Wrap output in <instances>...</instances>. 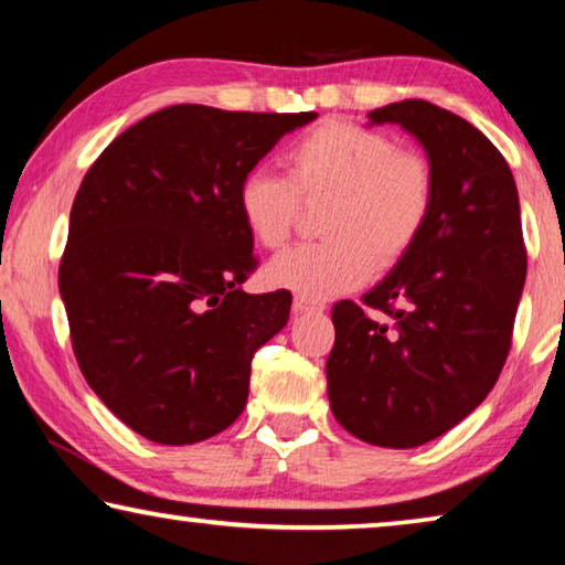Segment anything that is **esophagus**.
<instances>
[{
    "instance_id": "obj_1",
    "label": "esophagus",
    "mask_w": 565,
    "mask_h": 565,
    "mask_svg": "<svg viewBox=\"0 0 565 565\" xmlns=\"http://www.w3.org/2000/svg\"><path fill=\"white\" fill-rule=\"evenodd\" d=\"M322 309H324L322 301H317L311 297H301V294L294 297V311H299V315H309V311H322Z\"/></svg>"
}]
</instances>
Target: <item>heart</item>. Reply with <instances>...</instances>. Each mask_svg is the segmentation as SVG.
I'll use <instances>...</instances> for the list:
<instances>
[{"label":"heart","mask_w":565,"mask_h":565,"mask_svg":"<svg viewBox=\"0 0 565 565\" xmlns=\"http://www.w3.org/2000/svg\"><path fill=\"white\" fill-rule=\"evenodd\" d=\"M289 177L256 167L238 182V213L250 238L281 248L297 228L301 200L324 202L319 231L266 268L268 284L301 297L355 291L373 271H391L414 250L434 210V172L424 154L388 134L327 121L286 154Z\"/></svg>","instance_id":"1"}]
</instances>
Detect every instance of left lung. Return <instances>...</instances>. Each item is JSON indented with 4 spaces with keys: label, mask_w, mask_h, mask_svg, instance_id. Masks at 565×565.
<instances>
[{
    "label": "left lung",
    "mask_w": 565,
    "mask_h": 565,
    "mask_svg": "<svg viewBox=\"0 0 565 565\" xmlns=\"http://www.w3.org/2000/svg\"><path fill=\"white\" fill-rule=\"evenodd\" d=\"M367 119L398 124L426 149L434 210L414 250L363 305L332 307L327 393L352 436L414 449L467 418L498 383L527 254L515 177L482 131L420 98ZM367 306L394 322L375 323Z\"/></svg>",
    "instance_id": "obj_1"
}]
</instances>
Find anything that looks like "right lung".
<instances>
[{
    "label": "right lung",
    "mask_w": 565,
    "mask_h": 565,
    "mask_svg": "<svg viewBox=\"0 0 565 565\" xmlns=\"http://www.w3.org/2000/svg\"><path fill=\"white\" fill-rule=\"evenodd\" d=\"M315 111L180 104L149 114L90 164L57 271L73 352L114 416L182 446L243 414L250 360L289 322L291 294H246L254 238L238 182Z\"/></svg>",
    "instance_id": "right-lung-1"
}]
</instances>
